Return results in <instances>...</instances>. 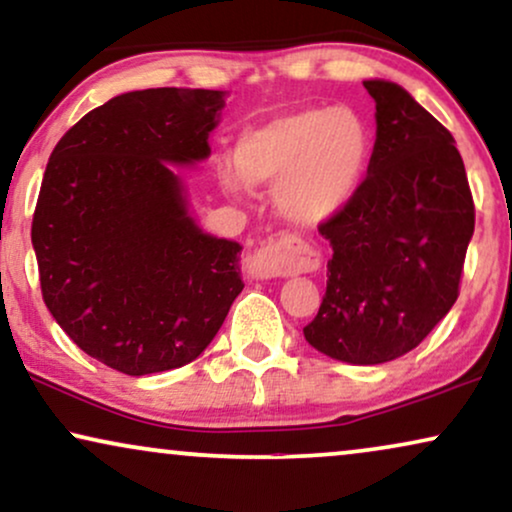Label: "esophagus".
Listing matches in <instances>:
<instances>
[{
    "label": "esophagus",
    "mask_w": 512,
    "mask_h": 512,
    "mask_svg": "<svg viewBox=\"0 0 512 512\" xmlns=\"http://www.w3.org/2000/svg\"><path fill=\"white\" fill-rule=\"evenodd\" d=\"M320 267L318 252L313 245L304 243L302 238H278L262 245L260 250L248 260V274L260 281L278 276L306 274V271H316Z\"/></svg>",
    "instance_id": "obj_1"
}]
</instances>
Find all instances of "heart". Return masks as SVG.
<instances>
[{"label": "heart", "mask_w": 512, "mask_h": 512, "mask_svg": "<svg viewBox=\"0 0 512 512\" xmlns=\"http://www.w3.org/2000/svg\"><path fill=\"white\" fill-rule=\"evenodd\" d=\"M370 156L372 133L353 109H297L245 131L236 140L238 168L222 163L220 182L236 196L248 194L250 182H278L283 215L320 224L356 196Z\"/></svg>", "instance_id": "obj_1"}]
</instances>
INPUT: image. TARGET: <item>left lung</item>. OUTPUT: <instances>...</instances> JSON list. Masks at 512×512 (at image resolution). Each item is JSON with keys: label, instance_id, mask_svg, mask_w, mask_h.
Returning <instances> with one entry per match:
<instances>
[{"label": "left lung", "instance_id": "obj_1", "mask_svg": "<svg viewBox=\"0 0 512 512\" xmlns=\"http://www.w3.org/2000/svg\"><path fill=\"white\" fill-rule=\"evenodd\" d=\"M363 86L377 140L356 196L318 227L332 257L304 337L342 363L379 365L417 349L454 306L475 206L452 133L403 86Z\"/></svg>", "mask_w": 512, "mask_h": 512}]
</instances>
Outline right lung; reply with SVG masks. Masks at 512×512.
I'll use <instances>...</instances> for the list:
<instances>
[{
    "label": "right lung",
    "mask_w": 512,
    "mask_h": 512,
    "mask_svg": "<svg viewBox=\"0 0 512 512\" xmlns=\"http://www.w3.org/2000/svg\"><path fill=\"white\" fill-rule=\"evenodd\" d=\"M227 91L117 95L67 131L32 217L44 304L88 356L142 377L192 363L243 290L241 245L189 215L170 163L208 159Z\"/></svg>",
    "instance_id": "1"
}]
</instances>
